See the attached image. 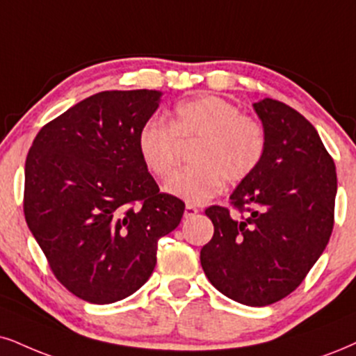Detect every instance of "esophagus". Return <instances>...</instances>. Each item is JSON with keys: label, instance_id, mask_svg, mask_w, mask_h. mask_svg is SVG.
I'll use <instances>...</instances> for the list:
<instances>
[{"label": "esophagus", "instance_id": "obj_1", "mask_svg": "<svg viewBox=\"0 0 356 356\" xmlns=\"http://www.w3.org/2000/svg\"><path fill=\"white\" fill-rule=\"evenodd\" d=\"M198 211H200V209L196 208V206H193V204H186V208H185V218L188 219V218L196 216V214H198Z\"/></svg>", "mask_w": 356, "mask_h": 356}]
</instances>
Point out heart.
I'll list each match as a JSON object with an SVG mask.
<instances>
[{
  "mask_svg": "<svg viewBox=\"0 0 356 356\" xmlns=\"http://www.w3.org/2000/svg\"><path fill=\"white\" fill-rule=\"evenodd\" d=\"M190 148V166L179 170L166 191L188 204H203L229 185L248 179L266 156L267 134L256 118L243 115L239 107L216 95L183 100L175 105L168 122L150 118L137 137L145 168L158 179L173 173L178 143Z\"/></svg>",
  "mask_w": 356,
  "mask_h": 356,
  "instance_id": "b5f03b06",
  "label": "heart"
}]
</instances>
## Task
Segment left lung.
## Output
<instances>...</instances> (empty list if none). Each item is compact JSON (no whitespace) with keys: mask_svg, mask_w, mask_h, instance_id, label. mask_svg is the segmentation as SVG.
<instances>
[{"mask_svg":"<svg viewBox=\"0 0 356 356\" xmlns=\"http://www.w3.org/2000/svg\"><path fill=\"white\" fill-rule=\"evenodd\" d=\"M267 134L262 163L209 206L214 234L200 254L206 277L239 304L264 307L296 291L332 236L337 171L315 127L287 104H254Z\"/></svg>","mask_w":356,"mask_h":356,"instance_id":"8db88e82","label":"left lung"}]
</instances>
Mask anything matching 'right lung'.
I'll list each match as a JSON object with an SVG mask.
<instances>
[{
  "instance_id": "right-lung-1",
  "label": "right lung",
  "mask_w": 356,
  "mask_h": 356,
  "mask_svg": "<svg viewBox=\"0 0 356 356\" xmlns=\"http://www.w3.org/2000/svg\"><path fill=\"white\" fill-rule=\"evenodd\" d=\"M160 95H90L44 125L26 156L28 227L56 279L90 304L137 292L155 269L158 241L185 213L138 155V131Z\"/></svg>"
}]
</instances>
